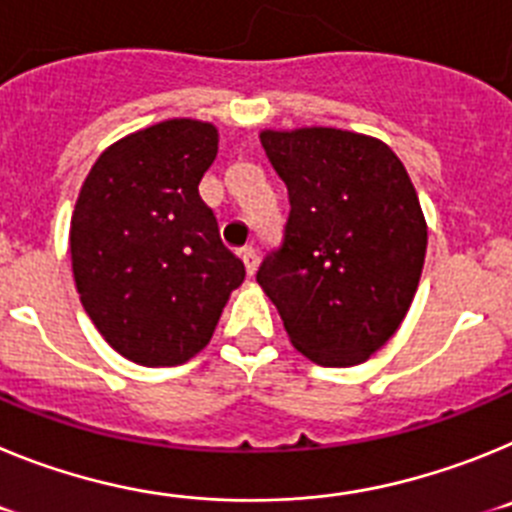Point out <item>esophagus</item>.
Wrapping results in <instances>:
<instances>
[{"instance_id":"esophagus-1","label":"esophagus","mask_w":512,"mask_h":512,"mask_svg":"<svg viewBox=\"0 0 512 512\" xmlns=\"http://www.w3.org/2000/svg\"><path fill=\"white\" fill-rule=\"evenodd\" d=\"M241 259H243V264H246V271L253 277V271H256V266H259V253H256V248L243 246L241 248Z\"/></svg>"}]
</instances>
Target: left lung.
I'll return each mask as SVG.
<instances>
[{"label": "left lung", "mask_w": 512, "mask_h": 512, "mask_svg": "<svg viewBox=\"0 0 512 512\" xmlns=\"http://www.w3.org/2000/svg\"><path fill=\"white\" fill-rule=\"evenodd\" d=\"M261 146L289 217L256 282L307 359L361 364L395 336L423 271L428 230L408 171L382 140L348 130H264Z\"/></svg>", "instance_id": "left-lung-1"}]
</instances>
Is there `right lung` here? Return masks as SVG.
I'll return each mask as SVG.
<instances>
[{
	"instance_id": "1",
	"label": "right lung",
	"mask_w": 512,
	"mask_h": 512,
	"mask_svg": "<svg viewBox=\"0 0 512 512\" xmlns=\"http://www.w3.org/2000/svg\"><path fill=\"white\" fill-rule=\"evenodd\" d=\"M217 130L166 120L97 158L71 217L81 305L117 354L176 366L212 338L246 266L220 241L200 182Z\"/></svg>"
}]
</instances>
